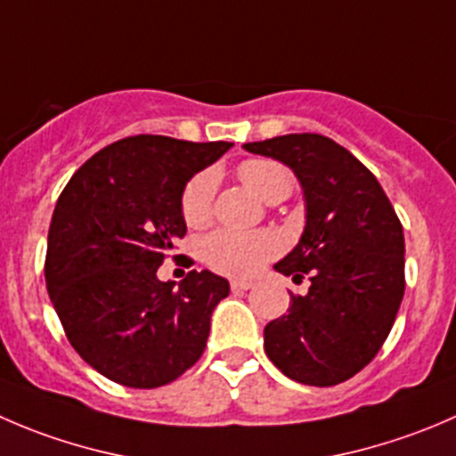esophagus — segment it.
Instances as JSON below:
<instances>
[{
    "label": "esophagus",
    "instance_id": "34e87169",
    "mask_svg": "<svg viewBox=\"0 0 456 456\" xmlns=\"http://www.w3.org/2000/svg\"><path fill=\"white\" fill-rule=\"evenodd\" d=\"M254 287V282L251 281H232V291H247Z\"/></svg>",
    "mask_w": 456,
    "mask_h": 456
}]
</instances>
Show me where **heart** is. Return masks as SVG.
Listing matches in <instances>:
<instances>
[{"mask_svg":"<svg viewBox=\"0 0 456 456\" xmlns=\"http://www.w3.org/2000/svg\"><path fill=\"white\" fill-rule=\"evenodd\" d=\"M242 183L265 202L282 200L291 191V174L285 165L267 158L245 160L238 167ZM214 169H202L187 180L180 196V214L189 227L209 220L216 196ZM278 238L269 232L216 229L200 240V256L211 269L229 276H251L278 251Z\"/></svg>","mask_w":456,"mask_h":456,"instance_id":"b5f03b06","label":"heart"}]
</instances>
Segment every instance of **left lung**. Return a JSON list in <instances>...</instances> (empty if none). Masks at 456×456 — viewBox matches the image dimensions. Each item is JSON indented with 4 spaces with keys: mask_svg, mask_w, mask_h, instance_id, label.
Masks as SVG:
<instances>
[{
    "mask_svg": "<svg viewBox=\"0 0 456 456\" xmlns=\"http://www.w3.org/2000/svg\"><path fill=\"white\" fill-rule=\"evenodd\" d=\"M289 167L307 223L276 272L309 273V291L265 327V352L285 377L330 387L354 377L386 343L405 291L403 227L372 171L318 134L247 142Z\"/></svg>",
    "mask_w": 456,
    "mask_h": 456,
    "instance_id": "left-lung-1",
    "label": "left lung"
}]
</instances>
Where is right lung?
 <instances>
[{
	"mask_svg": "<svg viewBox=\"0 0 456 456\" xmlns=\"http://www.w3.org/2000/svg\"><path fill=\"white\" fill-rule=\"evenodd\" d=\"M232 147L134 135L88 158L61 191L44 276L66 338L102 377L151 390L183 377L205 352L229 282L193 269L174 287L158 267L187 233V180Z\"/></svg>",
	"mask_w": 456,
	"mask_h": 456,
	"instance_id": "obj_1",
	"label": "right lung"
}]
</instances>
